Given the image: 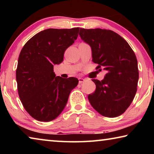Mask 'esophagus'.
Here are the masks:
<instances>
[{"label":"esophagus","instance_id":"1","mask_svg":"<svg viewBox=\"0 0 154 154\" xmlns=\"http://www.w3.org/2000/svg\"><path fill=\"white\" fill-rule=\"evenodd\" d=\"M78 79H79V83H83L85 81V79H83V78H81V77H79Z\"/></svg>","mask_w":154,"mask_h":154}]
</instances>
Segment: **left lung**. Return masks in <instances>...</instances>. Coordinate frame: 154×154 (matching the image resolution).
<instances>
[{"label":"left lung","mask_w":154,"mask_h":154,"mask_svg":"<svg viewBox=\"0 0 154 154\" xmlns=\"http://www.w3.org/2000/svg\"><path fill=\"white\" fill-rule=\"evenodd\" d=\"M82 40L92 49V61L107 71L102 81L92 79L95 92L89 94L91 105L102 116L116 118L132 102L139 81L138 62L127 41L110 30L80 28Z\"/></svg>","instance_id":"8db88e82"}]
</instances>
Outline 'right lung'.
<instances>
[{"label":"right lung","instance_id":"obj_1","mask_svg":"<svg viewBox=\"0 0 154 154\" xmlns=\"http://www.w3.org/2000/svg\"><path fill=\"white\" fill-rule=\"evenodd\" d=\"M79 28H49L33 36L20 54L16 70L21 102L30 116L40 122L56 119L66 106L79 80L56 76L54 66L63 61L64 54L77 39Z\"/></svg>","mask_w":154,"mask_h":154}]
</instances>
